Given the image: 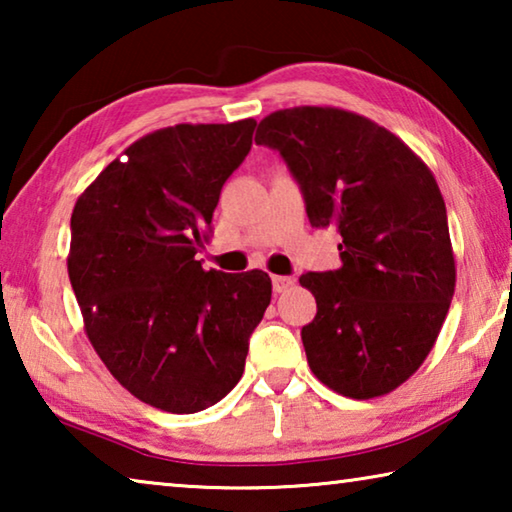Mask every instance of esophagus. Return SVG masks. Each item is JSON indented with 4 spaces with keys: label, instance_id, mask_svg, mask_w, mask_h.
<instances>
[{
    "label": "esophagus",
    "instance_id": "34e87169",
    "mask_svg": "<svg viewBox=\"0 0 512 512\" xmlns=\"http://www.w3.org/2000/svg\"><path fill=\"white\" fill-rule=\"evenodd\" d=\"M293 284H296V280L293 277H287V275H273V291L275 293H284L289 291Z\"/></svg>",
    "mask_w": 512,
    "mask_h": 512
}]
</instances>
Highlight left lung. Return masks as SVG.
Segmentation results:
<instances>
[{"label": "left lung", "mask_w": 512, "mask_h": 512, "mask_svg": "<svg viewBox=\"0 0 512 512\" xmlns=\"http://www.w3.org/2000/svg\"><path fill=\"white\" fill-rule=\"evenodd\" d=\"M255 142L280 151L309 223L343 239L339 271L300 277L318 307L302 327L311 372L352 400L395 391L427 359L456 287L431 169L384 126L332 106L275 110Z\"/></svg>", "instance_id": "left-lung-1"}]
</instances>
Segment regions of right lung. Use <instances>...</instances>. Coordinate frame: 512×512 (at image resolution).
Segmentation results:
<instances>
[{
  "mask_svg": "<svg viewBox=\"0 0 512 512\" xmlns=\"http://www.w3.org/2000/svg\"><path fill=\"white\" fill-rule=\"evenodd\" d=\"M255 119L176 124L133 142L79 196L67 271L85 334L128 393L169 413L223 400L271 302L264 271H205L221 187Z\"/></svg>",
  "mask_w": 512,
  "mask_h": 512,
  "instance_id": "right-lung-1",
  "label": "right lung"
}]
</instances>
